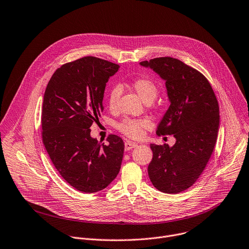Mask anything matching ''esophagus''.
Masks as SVG:
<instances>
[{
    "instance_id": "obj_1",
    "label": "esophagus",
    "mask_w": 249,
    "mask_h": 249,
    "mask_svg": "<svg viewBox=\"0 0 249 249\" xmlns=\"http://www.w3.org/2000/svg\"><path fill=\"white\" fill-rule=\"evenodd\" d=\"M135 146H137V142H130V141H126V142H125V149H126V150H130V149L134 148Z\"/></svg>"
}]
</instances>
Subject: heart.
<instances>
[{"label":"heart","instance_id":"heart-1","mask_svg":"<svg viewBox=\"0 0 249 249\" xmlns=\"http://www.w3.org/2000/svg\"><path fill=\"white\" fill-rule=\"evenodd\" d=\"M132 88L138 94V96L145 104L153 102L158 94V87L156 83L148 77H140L132 82ZM121 95V88L115 86L110 89L107 96V106L109 109L115 110L117 108L118 100ZM151 123L145 118H124L117 123V129L131 139H140L144 130L150 128Z\"/></svg>","mask_w":249,"mask_h":249}]
</instances>
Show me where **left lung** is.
Returning a JSON list of instances; mask_svg holds the SVG:
<instances>
[{"instance_id": "left-lung-1", "label": "left lung", "mask_w": 249, "mask_h": 249, "mask_svg": "<svg viewBox=\"0 0 249 249\" xmlns=\"http://www.w3.org/2000/svg\"><path fill=\"white\" fill-rule=\"evenodd\" d=\"M140 64L165 80L170 107L156 134L176 139L173 146L150 144L148 177L158 191L178 194L196 182L211 157L220 123L218 101L206 77L177 58L156 57Z\"/></svg>"}]
</instances>
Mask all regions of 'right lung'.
Masks as SVG:
<instances>
[{
    "label": "right lung",
    "instance_id": "add662e5",
    "mask_svg": "<svg viewBox=\"0 0 249 249\" xmlns=\"http://www.w3.org/2000/svg\"><path fill=\"white\" fill-rule=\"evenodd\" d=\"M119 65L85 56L57 68L50 79L42 109V139L60 176L82 193L106 189L120 171L123 140L109 135L108 144L91 137L104 110L106 85Z\"/></svg>",
    "mask_w": 249,
    "mask_h": 249
}]
</instances>
